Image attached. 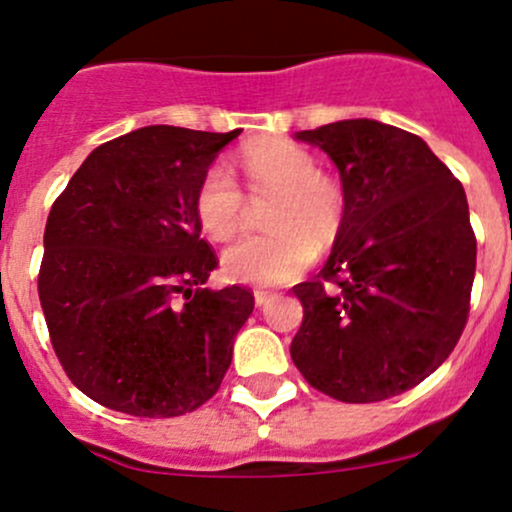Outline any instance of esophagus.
<instances>
[{"label":"esophagus","mask_w":512,"mask_h":512,"mask_svg":"<svg viewBox=\"0 0 512 512\" xmlns=\"http://www.w3.org/2000/svg\"><path fill=\"white\" fill-rule=\"evenodd\" d=\"M272 298H274V293H269V291H255V305H257V308H264V305L272 301Z\"/></svg>","instance_id":"34e87169"}]
</instances>
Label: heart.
<instances>
[{
  "label": "heart",
  "instance_id": "1",
  "mask_svg": "<svg viewBox=\"0 0 512 512\" xmlns=\"http://www.w3.org/2000/svg\"><path fill=\"white\" fill-rule=\"evenodd\" d=\"M240 168L252 195H274L269 233H245L221 252V269L240 284L274 286L296 279L315 260V248L337 240L344 219L342 187L320 173L303 146L272 139L245 146ZM245 195L223 163L202 175L195 195L199 226L214 240H226L243 219Z\"/></svg>",
  "mask_w": 512,
  "mask_h": 512
}]
</instances>
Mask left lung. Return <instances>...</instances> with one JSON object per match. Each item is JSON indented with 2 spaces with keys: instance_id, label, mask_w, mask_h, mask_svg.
Listing matches in <instances>:
<instances>
[{
  "instance_id": "left-lung-1",
  "label": "left lung",
  "mask_w": 512,
  "mask_h": 512,
  "mask_svg": "<svg viewBox=\"0 0 512 512\" xmlns=\"http://www.w3.org/2000/svg\"><path fill=\"white\" fill-rule=\"evenodd\" d=\"M293 137L332 158L344 190L330 260L293 286L303 303L293 363L339 402L402 395L467 325L477 238L464 187L424 139L368 117Z\"/></svg>"
}]
</instances>
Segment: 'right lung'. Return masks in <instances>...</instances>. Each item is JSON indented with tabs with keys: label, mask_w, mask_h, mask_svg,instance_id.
Masks as SVG:
<instances>
[{
	"label": "right lung",
	"mask_w": 512,
	"mask_h": 512,
	"mask_svg": "<svg viewBox=\"0 0 512 512\" xmlns=\"http://www.w3.org/2000/svg\"><path fill=\"white\" fill-rule=\"evenodd\" d=\"M233 132L151 125L93 149L52 204L38 274L50 342L103 407L168 419L219 390L255 298L204 289L195 195Z\"/></svg>",
	"instance_id": "right-lung-1"
}]
</instances>
